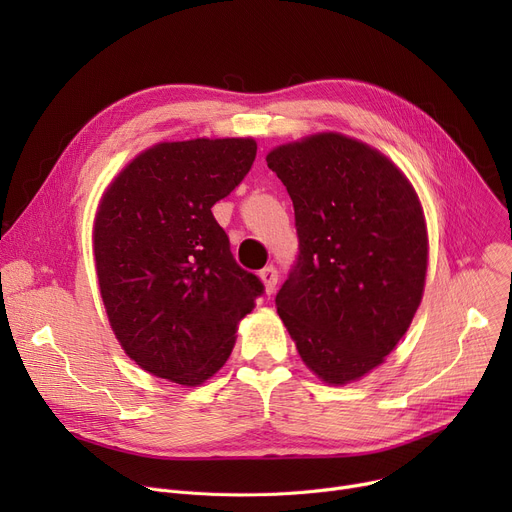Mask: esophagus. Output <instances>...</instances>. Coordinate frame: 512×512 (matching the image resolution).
<instances>
[{
  "label": "esophagus",
  "instance_id": "34e87169",
  "mask_svg": "<svg viewBox=\"0 0 512 512\" xmlns=\"http://www.w3.org/2000/svg\"><path fill=\"white\" fill-rule=\"evenodd\" d=\"M259 278L263 280L267 294H274V292H276V286H278V270H276L274 265L263 267V270L259 272Z\"/></svg>",
  "mask_w": 512,
  "mask_h": 512
}]
</instances>
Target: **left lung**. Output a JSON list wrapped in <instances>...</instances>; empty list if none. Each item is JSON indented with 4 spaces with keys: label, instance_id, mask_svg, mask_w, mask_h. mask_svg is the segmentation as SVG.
Instances as JSON below:
<instances>
[{
    "label": "left lung",
    "instance_id": "1",
    "mask_svg": "<svg viewBox=\"0 0 512 512\" xmlns=\"http://www.w3.org/2000/svg\"><path fill=\"white\" fill-rule=\"evenodd\" d=\"M265 159L292 199L299 236L278 313L321 380H359L390 355L421 303L427 230L419 199L390 159L336 132Z\"/></svg>",
    "mask_w": 512,
    "mask_h": 512
}]
</instances>
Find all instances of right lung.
I'll use <instances>...</instances> for the list:
<instances>
[{
  "label": "right lung",
  "mask_w": 512,
  "mask_h": 512,
  "mask_svg": "<svg viewBox=\"0 0 512 512\" xmlns=\"http://www.w3.org/2000/svg\"><path fill=\"white\" fill-rule=\"evenodd\" d=\"M255 155L253 139L159 143L101 199L93 232L101 299L126 355L157 378L205 382L265 290L236 263L211 213Z\"/></svg>",
  "instance_id": "right-lung-1"
}]
</instances>
